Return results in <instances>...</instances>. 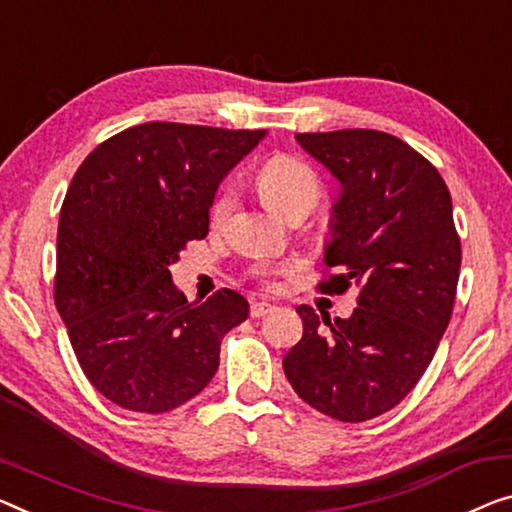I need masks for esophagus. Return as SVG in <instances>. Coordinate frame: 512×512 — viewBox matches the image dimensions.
<instances>
[{
  "label": "esophagus",
  "mask_w": 512,
  "mask_h": 512,
  "mask_svg": "<svg viewBox=\"0 0 512 512\" xmlns=\"http://www.w3.org/2000/svg\"><path fill=\"white\" fill-rule=\"evenodd\" d=\"M273 308H276V305H273V303L257 301V303L250 305V317H253V319H257V317H264V315H269V312H271Z\"/></svg>",
  "instance_id": "34e87169"
}]
</instances>
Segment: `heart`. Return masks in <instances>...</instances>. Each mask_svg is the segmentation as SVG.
Listing matches in <instances>:
<instances>
[{
  "instance_id": "b5f03b06",
  "label": "heart",
  "mask_w": 512,
  "mask_h": 512,
  "mask_svg": "<svg viewBox=\"0 0 512 512\" xmlns=\"http://www.w3.org/2000/svg\"><path fill=\"white\" fill-rule=\"evenodd\" d=\"M257 188L262 193L264 202L278 213H287L296 207L312 209L319 200V190H322L315 170L310 165H305L303 160L292 156H276L266 160L257 172ZM230 209L232 193L225 190L213 202L211 216L216 223H220Z\"/></svg>"
}]
</instances>
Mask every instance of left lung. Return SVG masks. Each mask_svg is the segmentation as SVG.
I'll list each match as a JSON object with an SVG mask.
<instances>
[{
	"label": "left lung",
	"instance_id": "left-lung-1",
	"mask_svg": "<svg viewBox=\"0 0 512 512\" xmlns=\"http://www.w3.org/2000/svg\"><path fill=\"white\" fill-rule=\"evenodd\" d=\"M296 142L340 181L324 246V266L338 273L319 289L361 294L354 315L333 322L299 305L303 338L282 368L310 407L363 423L418 384L451 322L462 264L451 193L430 160L388 133L347 128Z\"/></svg>",
	"mask_w": 512,
	"mask_h": 512
}]
</instances>
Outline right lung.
<instances>
[{
  "instance_id": "right-lung-1",
  "label": "right lung",
  "mask_w": 512,
  "mask_h": 512,
  "mask_svg": "<svg viewBox=\"0 0 512 512\" xmlns=\"http://www.w3.org/2000/svg\"><path fill=\"white\" fill-rule=\"evenodd\" d=\"M266 131L149 121L91 151L59 213L55 305L91 386L119 407L163 414L216 375L223 335L248 301L220 289L190 303L170 264L209 234L220 181Z\"/></svg>"
}]
</instances>
